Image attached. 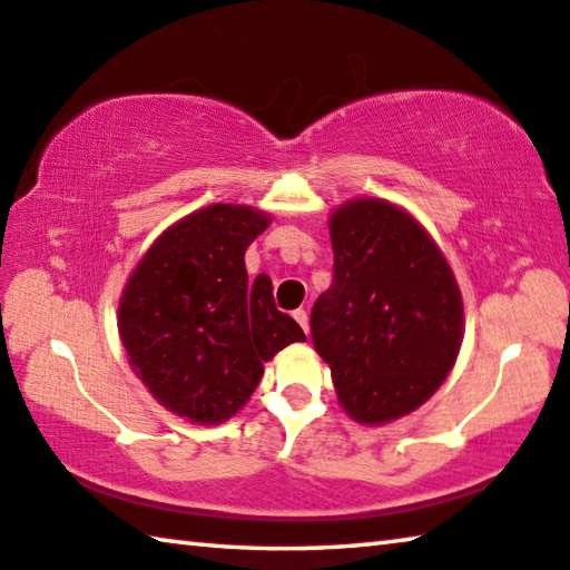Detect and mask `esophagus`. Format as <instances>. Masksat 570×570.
Segmentation results:
<instances>
[{"mask_svg": "<svg viewBox=\"0 0 570 570\" xmlns=\"http://www.w3.org/2000/svg\"><path fill=\"white\" fill-rule=\"evenodd\" d=\"M294 320L298 322V326H302L304 332H308V314L304 312V308H296V312H294Z\"/></svg>", "mask_w": 570, "mask_h": 570, "instance_id": "34e87169", "label": "esophagus"}]
</instances>
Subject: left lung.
Wrapping results in <instances>:
<instances>
[{"instance_id": "8db88e82", "label": "left lung", "mask_w": 570, "mask_h": 570, "mask_svg": "<svg viewBox=\"0 0 570 570\" xmlns=\"http://www.w3.org/2000/svg\"><path fill=\"white\" fill-rule=\"evenodd\" d=\"M330 234L334 276L312 308L314 350L354 420H397L430 400L458 360L455 276L428 230L387 200L342 206Z\"/></svg>"}]
</instances>
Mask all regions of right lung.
Instances as JSON below:
<instances>
[{"mask_svg": "<svg viewBox=\"0 0 570 570\" xmlns=\"http://www.w3.org/2000/svg\"><path fill=\"white\" fill-rule=\"evenodd\" d=\"M268 216L216 204L178 220L135 268L120 298V340L160 404L198 424L244 407L264 362L306 336L278 312L272 278L250 282L244 254Z\"/></svg>", "mask_w": 570, "mask_h": 570, "instance_id": "obj_1", "label": "right lung"}]
</instances>
